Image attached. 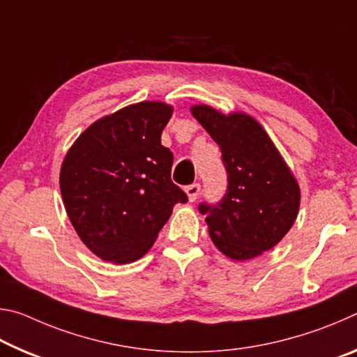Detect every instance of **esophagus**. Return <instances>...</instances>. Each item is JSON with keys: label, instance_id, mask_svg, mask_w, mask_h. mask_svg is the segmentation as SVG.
Listing matches in <instances>:
<instances>
[{"label": "esophagus", "instance_id": "esophagus-1", "mask_svg": "<svg viewBox=\"0 0 357 357\" xmlns=\"http://www.w3.org/2000/svg\"><path fill=\"white\" fill-rule=\"evenodd\" d=\"M200 189H202V185L197 184V183L185 187V193H187V197H189V202L197 200L198 195H200Z\"/></svg>", "mask_w": 357, "mask_h": 357}]
</instances>
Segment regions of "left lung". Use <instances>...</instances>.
<instances>
[{
	"instance_id": "left-lung-1",
	"label": "left lung",
	"mask_w": 357,
	"mask_h": 357,
	"mask_svg": "<svg viewBox=\"0 0 357 357\" xmlns=\"http://www.w3.org/2000/svg\"><path fill=\"white\" fill-rule=\"evenodd\" d=\"M219 144L228 174L227 193L217 204L202 203L209 236L236 261L273 249L298 217L301 190L261 124L245 113L223 114L209 105L190 108Z\"/></svg>"
}]
</instances>
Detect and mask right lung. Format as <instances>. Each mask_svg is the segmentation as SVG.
<instances>
[{"mask_svg":"<svg viewBox=\"0 0 357 357\" xmlns=\"http://www.w3.org/2000/svg\"><path fill=\"white\" fill-rule=\"evenodd\" d=\"M173 107L138 102L96 121L66 154L59 189L66 213L83 244L116 264L142 258L185 203L172 181V151L162 130Z\"/></svg>","mask_w":357,"mask_h":357,"instance_id":"obj_1","label":"right lung"}]
</instances>
